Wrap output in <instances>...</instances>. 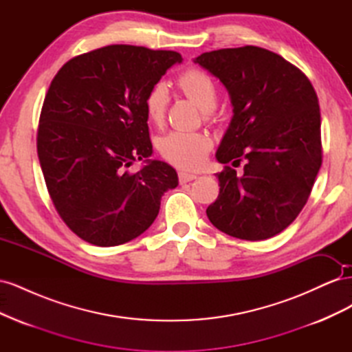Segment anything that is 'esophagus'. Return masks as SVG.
Segmentation results:
<instances>
[{"instance_id":"obj_1","label":"esophagus","mask_w":352,"mask_h":352,"mask_svg":"<svg viewBox=\"0 0 352 352\" xmlns=\"http://www.w3.org/2000/svg\"><path fill=\"white\" fill-rule=\"evenodd\" d=\"M198 176L192 173H186V172H179V182L180 184H188L190 180H195Z\"/></svg>"}]
</instances>
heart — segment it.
I'll return each instance as SVG.
<instances>
[{
  "instance_id": "b5f03b06",
  "label": "heart",
  "mask_w": 352,
  "mask_h": 352,
  "mask_svg": "<svg viewBox=\"0 0 352 352\" xmlns=\"http://www.w3.org/2000/svg\"><path fill=\"white\" fill-rule=\"evenodd\" d=\"M177 87L198 107L210 113L216 109L219 91L214 80L206 72L188 69L177 78ZM168 88L164 82H157L146 92L144 107L148 120L154 126H162L168 107ZM160 153L168 163L185 170H195L204 164L212 148V140L202 132H170L160 141Z\"/></svg>"
}]
</instances>
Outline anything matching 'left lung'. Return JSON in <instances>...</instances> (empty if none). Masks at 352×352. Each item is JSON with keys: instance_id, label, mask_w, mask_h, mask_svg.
Listing matches in <instances>:
<instances>
[{"instance_id": "8db88e82", "label": "left lung", "mask_w": 352, "mask_h": 352, "mask_svg": "<svg viewBox=\"0 0 352 352\" xmlns=\"http://www.w3.org/2000/svg\"><path fill=\"white\" fill-rule=\"evenodd\" d=\"M194 63L229 92L233 116L217 148V199L207 208L219 230L245 241L278 235L300 214L322 166L320 107L305 74L260 47L225 48Z\"/></svg>"}]
</instances>
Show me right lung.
I'll return each instance as SVG.
<instances>
[{"mask_svg":"<svg viewBox=\"0 0 352 352\" xmlns=\"http://www.w3.org/2000/svg\"><path fill=\"white\" fill-rule=\"evenodd\" d=\"M182 56L109 45L69 60L52 79L38 127V157L60 217L79 238L114 247L144 233L176 170L150 160L146 92ZM136 159L146 166L125 168Z\"/></svg>","mask_w":352,"mask_h":352,"instance_id":"obj_1","label":"right lung"}]
</instances>
